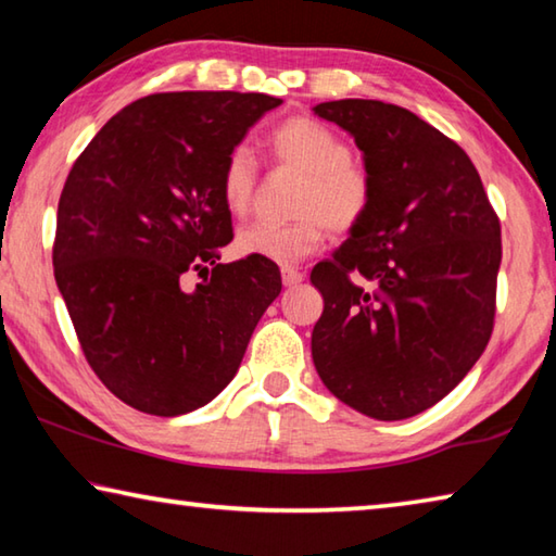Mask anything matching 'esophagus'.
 Returning a JSON list of instances; mask_svg holds the SVG:
<instances>
[{"mask_svg":"<svg viewBox=\"0 0 556 556\" xmlns=\"http://www.w3.org/2000/svg\"><path fill=\"white\" fill-rule=\"evenodd\" d=\"M301 279H304V275H301L299 269H291V267L281 269V281H285V287H296Z\"/></svg>","mask_w":556,"mask_h":556,"instance_id":"esophagus-1","label":"esophagus"}]
</instances>
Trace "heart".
<instances>
[{"mask_svg":"<svg viewBox=\"0 0 556 556\" xmlns=\"http://www.w3.org/2000/svg\"><path fill=\"white\" fill-rule=\"evenodd\" d=\"M275 164L301 174L296 220H255L238 232L235 248L244 257L275 262L281 267L321 248L328 230L348 235L361 228L372 211L375 181L370 168L351 156V147L333 127L296 115L269 131ZM257 159L244 144L232 147L220 168V195L232 213H244L255 201Z\"/></svg>","mask_w":556,"mask_h":556,"instance_id":"obj_1","label":"heart"}]
</instances>
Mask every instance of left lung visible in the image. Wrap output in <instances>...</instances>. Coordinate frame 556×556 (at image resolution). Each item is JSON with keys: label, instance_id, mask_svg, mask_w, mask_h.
Wrapping results in <instances>:
<instances>
[{"label": "left lung", "instance_id": "obj_1", "mask_svg": "<svg viewBox=\"0 0 556 556\" xmlns=\"http://www.w3.org/2000/svg\"><path fill=\"white\" fill-rule=\"evenodd\" d=\"M314 112L351 131L375 181L368 218L312 269L324 296L314 365L348 407L407 419L444 400L491 341L501 220L468 154L414 112L380 100Z\"/></svg>", "mask_w": 556, "mask_h": 556}]
</instances>
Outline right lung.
<instances>
[{"instance_id": "obj_1", "label": "right lung", "mask_w": 556, "mask_h": 556, "mask_svg": "<svg viewBox=\"0 0 556 556\" xmlns=\"http://www.w3.org/2000/svg\"><path fill=\"white\" fill-rule=\"evenodd\" d=\"M265 92H156L102 127L65 178L53 275L92 372L129 407L208 404L279 296L275 262L218 265L232 240L220 168ZM206 275L193 290L187 279Z\"/></svg>"}]
</instances>
